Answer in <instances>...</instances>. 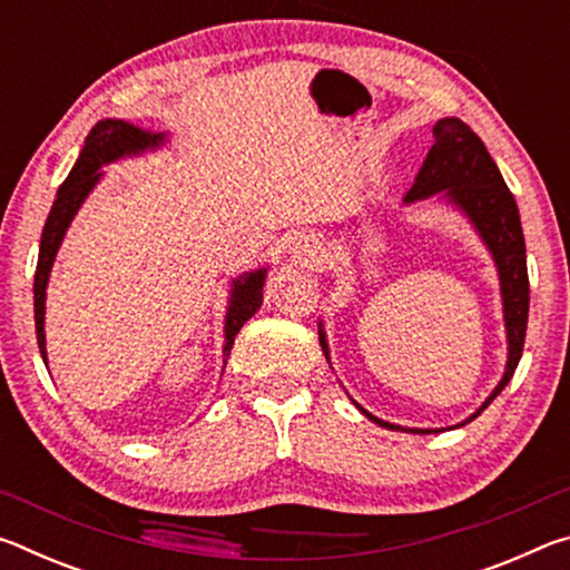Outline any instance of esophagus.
Returning a JSON list of instances; mask_svg holds the SVG:
<instances>
[{
    "label": "esophagus",
    "instance_id": "obj_1",
    "mask_svg": "<svg viewBox=\"0 0 570 570\" xmlns=\"http://www.w3.org/2000/svg\"><path fill=\"white\" fill-rule=\"evenodd\" d=\"M296 254H298V258H302L304 264H314V262H320L322 258V246H320V240L316 238H302L298 240V246H296Z\"/></svg>",
    "mask_w": 570,
    "mask_h": 570
}]
</instances>
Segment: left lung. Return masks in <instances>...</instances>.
I'll return each mask as SVG.
<instances>
[{
  "label": "left lung",
  "instance_id": "1",
  "mask_svg": "<svg viewBox=\"0 0 570 570\" xmlns=\"http://www.w3.org/2000/svg\"><path fill=\"white\" fill-rule=\"evenodd\" d=\"M432 135H435V142H432V148L422 163L417 178H414L412 188L407 190V196H404V204H417V200L438 196V193H442V198H448L450 204H455L462 214L470 218V224L475 226L480 238L485 240L488 250L493 254V262L498 266V276H500V294H503V314H505V334H508L505 374L503 380L498 382L493 394L480 404V410L465 420L470 422L475 420L478 414L505 390V384L510 382V377H513L515 366L520 362V354H523V342H525V330H528V302H530L525 238H523V226H520L513 193L508 190L505 180L495 166V160L490 158L485 142L470 130V125H465L458 118H442L435 122ZM320 344L324 350V356L330 360V346H326L324 330H320ZM356 407H360V404H356ZM360 412L372 422H377L380 428H387V430L417 432V435L440 432V430L400 428V424L374 417V414H370L364 407H360ZM462 424H458V428H462Z\"/></svg>",
  "mask_w": 570,
  "mask_h": 570
}]
</instances>
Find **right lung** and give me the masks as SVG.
I'll use <instances>...</instances> for the list:
<instances>
[{"mask_svg": "<svg viewBox=\"0 0 570 570\" xmlns=\"http://www.w3.org/2000/svg\"><path fill=\"white\" fill-rule=\"evenodd\" d=\"M166 142L163 132L142 130L138 125H130L125 120H102L92 128V132L85 140V148L80 158L70 170V176L57 190V198L52 204L50 216L42 228L40 240V258H37L35 272V330H37V344H40V354L47 364V350H45V296H47V282H50V272L60 248L65 230L70 228L72 218L80 210L82 200L90 196V190L98 186L102 178L100 168L108 163L125 158V156H140V153L153 150ZM264 278L266 268L238 276L230 288L228 312H226V344H224V364L234 346L236 334L240 332L250 316H254L264 304Z\"/></svg>", "mask_w": 570, "mask_h": 570, "instance_id": "1", "label": "right lung"}]
</instances>
